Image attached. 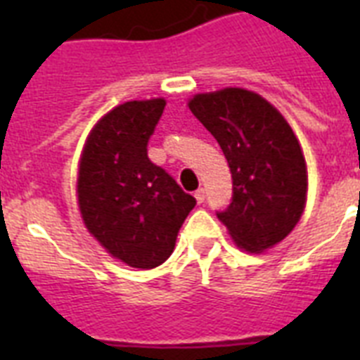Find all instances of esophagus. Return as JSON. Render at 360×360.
<instances>
[{
	"instance_id": "34e87169",
	"label": "esophagus",
	"mask_w": 360,
	"mask_h": 360,
	"mask_svg": "<svg viewBox=\"0 0 360 360\" xmlns=\"http://www.w3.org/2000/svg\"><path fill=\"white\" fill-rule=\"evenodd\" d=\"M194 198H196L198 203H203V200H205V191H203V188H198V191L194 192Z\"/></svg>"
}]
</instances>
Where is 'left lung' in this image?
Wrapping results in <instances>:
<instances>
[{
  "label": "left lung",
  "instance_id": "8db88e82",
  "mask_svg": "<svg viewBox=\"0 0 360 360\" xmlns=\"http://www.w3.org/2000/svg\"><path fill=\"white\" fill-rule=\"evenodd\" d=\"M188 108L230 164L233 198L217 217L233 243L248 254L278 245L301 220L308 194L307 160L290 123L243 87L196 93Z\"/></svg>",
  "mask_w": 360,
  "mask_h": 360
}]
</instances>
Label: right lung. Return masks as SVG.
Returning <instances> with one entry per match:
<instances>
[{
    "label": "right lung",
    "mask_w": 360,
    "mask_h": 360,
    "mask_svg": "<svg viewBox=\"0 0 360 360\" xmlns=\"http://www.w3.org/2000/svg\"><path fill=\"white\" fill-rule=\"evenodd\" d=\"M162 97L129 101L93 124L82 149L76 198L87 231L134 269L162 265L196 200L147 157Z\"/></svg>",
    "instance_id": "1"
}]
</instances>
